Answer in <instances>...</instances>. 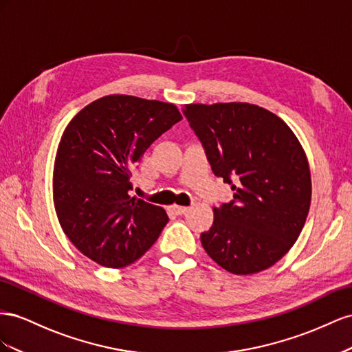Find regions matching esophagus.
I'll return each mask as SVG.
<instances>
[{
	"label": "esophagus",
	"instance_id": "34e87169",
	"mask_svg": "<svg viewBox=\"0 0 352 352\" xmlns=\"http://www.w3.org/2000/svg\"><path fill=\"white\" fill-rule=\"evenodd\" d=\"M173 209L175 210V214H177V215H184L190 208H188V206H178V205H174V206H173Z\"/></svg>",
	"mask_w": 352,
	"mask_h": 352
}]
</instances>
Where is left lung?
<instances>
[{"label": "left lung", "instance_id": "1", "mask_svg": "<svg viewBox=\"0 0 352 352\" xmlns=\"http://www.w3.org/2000/svg\"><path fill=\"white\" fill-rule=\"evenodd\" d=\"M183 113L214 174L234 192L200 234L206 254L239 276L274 265L302 232L311 204L309 166L296 135L256 104H186Z\"/></svg>", "mask_w": 352, "mask_h": 352}]
</instances>
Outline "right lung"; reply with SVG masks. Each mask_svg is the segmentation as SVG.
Here are the masks:
<instances>
[{
	"label": "right lung",
	"mask_w": 352,
	"mask_h": 352,
	"mask_svg": "<svg viewBox=\"0 0 352 352\" xmlns=\"http://www.w3.org/2000/svg\"><path fill=\"white\" fill-rule=\"evenodd\" d=\"M182 119L170 103L113 94L85 106L66 126L54 160V206L65 234L94 263L133 264L166 226L164 208L129 190L146 150Z\"/></svg>",
	"instance_id": "obj_1"
}]
</instances>
